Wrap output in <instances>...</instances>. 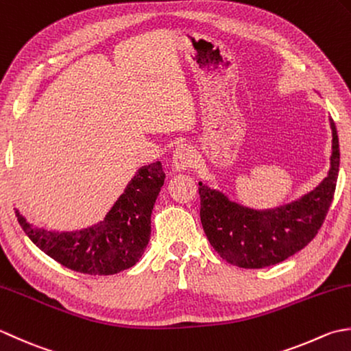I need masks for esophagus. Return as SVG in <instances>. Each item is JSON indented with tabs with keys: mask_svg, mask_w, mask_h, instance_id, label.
<instances>
[{
	"mask_svg": "<svg viewBox=\"0 0 351 351\" xmlns=\"http://www.w3.org/2000/svg\"><path fill=\"white\" fill-rule=\"evenodd\" d=\"M192 163H194V152H192V148L188 144L178 145L174 149V154H173L174 171H177V173L186 171L192 167Z\"/></svg>",
	"mask_w": 351,
	"mask_h": 351,
	"instance_id": "34e87169",
	"label": "esophagus"
}]
</instances>
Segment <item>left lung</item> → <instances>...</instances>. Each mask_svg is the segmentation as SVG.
Masks as SVG:
<instances>
[{
  "instance_id": "left-lung-1",
  "label": "left lung",
  "mask_w": 351,
  "mask_h": 351,
  "mask_svg": "<svg viewBox=\"0 0 351 351\" xmlns=\"http://www.w3.org/2000/svg\"><path fill=\"white\" fill-rule=\"evenodd\" d=\"M332 156L327 177L315 189L288 204L253 209L223 191L199 182V218L210 245L224 261L239 268H265L280 263L315 238L332 204L339 173V141L333 119Z\"/></svg>"
}]
</instances>
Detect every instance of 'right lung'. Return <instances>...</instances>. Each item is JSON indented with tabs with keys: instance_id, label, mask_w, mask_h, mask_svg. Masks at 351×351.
<instances>
[{
	"instance_id": "1",
	"label": "right lung",
	"mask_w": 351,
	"mask_h": 351,
	"mask_svg": "<svg viewBox=\"0 0 351 351\" xmlns=\"http://www.w3.org/2000/svg\"><path fill=\"white\" fill-rule=\"evenodd\" d=\"M165 182L162 163L141 167L103 221L78 230H48L16 210L21 227L63 267L90 276H110L139 262L152 236V213Z\"/></svg>"
}]
</instances>
